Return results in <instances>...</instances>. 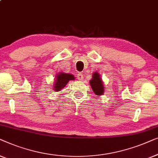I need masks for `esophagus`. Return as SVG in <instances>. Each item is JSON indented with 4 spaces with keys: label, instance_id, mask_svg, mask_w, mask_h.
Segmentation results:
<instances>
[{
    "label": "esophagus",
    "instance_id": "obj_1",
    "mask_svg": "<svg viewBox=\"0 0 158 158\" xmlns=\"http://www.w3.org/2000/svg\"><path fill=\"white\" fill-rule=\"evenodd\" d=\"M77 79L80 81H81V80H83L84 79V75L82 74V73H79V74H77Z\"/></svg>",
    "mask_w": 158,
    "mask_h": 158
}]
</instances>
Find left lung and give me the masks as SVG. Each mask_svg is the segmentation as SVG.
Segmentation results:
<instances>
[{
  "instance_id": "1",
  "label": "left lung",
  "mask_w": 158,
  "mask_h": 158,
  "mask_svg": "<svg viewBox=\"0 0 158 158\" xmlns=\"http://www.w3.org/2000/svg\"><path fill=\"white\" fill-rule=\"evenodd\" d=\"M90 85L92 86L94 94L98 95V96L99 95H102L104 93L103 82L100 79V77H99L98 73L95 72L93 74L92 79L90 81Z\"/></svg>"
}]
</instances>
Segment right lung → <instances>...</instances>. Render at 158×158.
I'll return each mask as SVG.
<instances>
[{
	"instance_id": "right-lung-1",
	"label": "right lung",
	"mask_w": 158,
	"mask_h": 158,
	"mask_svg": "<svg viewBox=\"0 0 158 158\" xmlns=\"http://www.w3.org/2000/svg\"><path fill=\"white\" fill-rule=\"evenodd\" d=\"M74 77L72 74H64V73H60L56 76V80L54 84V90L59 91L63 89L66 84L68 83L70 80H74Z\"/></svg>"
}]
</instances>
